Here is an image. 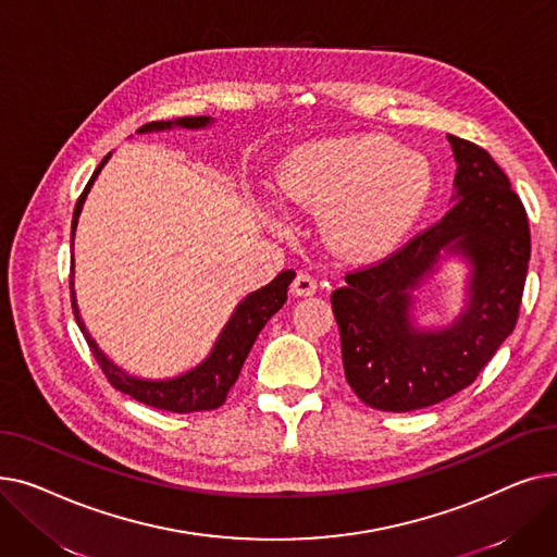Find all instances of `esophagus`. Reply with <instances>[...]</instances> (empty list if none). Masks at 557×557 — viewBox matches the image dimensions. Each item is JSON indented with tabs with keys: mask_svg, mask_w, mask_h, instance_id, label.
Listing matches in <instances>:
<instances>
[{
	"mask_svg": "<svg viewBox=\"0 0 557 557\" xmlns=\"http://www.w3.org/2000/svg\"><path fill=\"white\" fill-rule=\"evenodd\" d=\"M318 290V282L315 277H311L309 273H298L294 284H290V294L298 296V298H307V296H313Z\"/></svg>",
	"mask_w": 557,
	"mask_h": 557,
	"instance_id": "34e87169",
	"label": "esophagus"
}]
</instances>
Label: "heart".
I'll use <instances>...</instances> for the list:
<instances>
[{"label": "heart", "instance_id": "obj_1", "mask_svg": "<svg viewBox=\"0 0 557 557\" xmlns=\"http://www.w3.org/2000/svg\"><path fill=\"white\" fill-rule=\"evenodd\" d=\"M426 162L388 137H343L300 146L277 169L282 200L325 212L330 246L355 259L393 252L424 210Z\"/></svg>", "mask_w": 557, "mask_h": 557}]
</instances>
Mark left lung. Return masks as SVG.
<instances>
[{
  "label": "left lung",
  "mask_w": 557,
  "mask_h": 557,
  "mask_svg": "<svg viewBox=\"0 0 557 557\" xmlns=\"http://www.w3.org/2000/svg\"><path fill=\"white\" fill-rule=\"evenodd\" d=\"M447 139L458 164L454 208L391 257L347 273L332 294L345 379L376 411H416L467 388L519 318L529 216L485 149L456 135ZM443 249L471 261L468 307L449 329L418 331L410 294Z\"/></svg>",
  "instance_id": "obj_1"
}]
</instances>
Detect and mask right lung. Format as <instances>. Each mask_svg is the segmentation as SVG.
Returning <instances> with one entry per match:
<instances>
[{
  "mask_svg": "<svg viewBox=\"0 0 557 557\" xmlns=\"http://www.w3.org/2000/svg\"><path fill=\"white\" fill-rule=\"evenodd\" d=\"M210 122H212L210 116H181V120H175V122L144 124L139 128V133L166 131L173 126L205 128ZM108 158H110V153L101 160V164L92 173L90 183L85 185L83 194L76 200L74 219H72V242H74V230L78 223V214L83 210V202L87 198V191H90V187L95 185L97 175L103 169V164L108 162ZM72 271H74V261H72ZM294 277H296L294 271H282L271 284L261 286L259 290H255V294L246 296L237 305V309H234V313L230 315L227 325L219 334V341L214 343V349L210 352V357L202 363H198L194 370H189L181 376H173V379H160V382H153V379L131 376L122 368H116L101 352L99 345L92 341L90 332L85 330L83 320H81V313L76 307V296H74V282H70V288H72V309H74L76 323H78L87 345H90L97 363L101 366L103 374L108 376V382L112 384V388L131 395L133 399L141 401L146 406L162 408V411L196 413V411H212V408H219L225 401L230 388L239 379L242 366L250 352L255 338L259 336L263 325L269 323L271 315L277 313L282 309V305L286 302V290H288V284L294 282Z\"/></svg>",
  "mask_w": 557,
  "mask_h": 557,
  "instance_id": "right-lung-1",
  "label": "right lung"
}]
</instances>
